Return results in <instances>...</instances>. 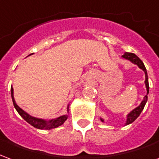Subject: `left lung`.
<instances>
[{
  "label": "left lung",
  "mask_w": 159,
  "mask_h": 159,
  "mask_svg": "<svg viewBox=\"0 0 159 159\" xmlns=\"http://www.w3.org/2000/svg\"><path fill=\"white\" fill-rule=\"evenodd\" d=\"M122 58L125 59H128L129 60L130 62H132L134 65L138 66V67L141 69L145 72V77H146V80H145V84H146V88H147V95L144 97L143 100L141 101V103L140 104L139 107H137L136 108H134L133 111H131L127 115V120H126V123L125 125H128V124H130L132 123L136 119L137 117L140 116V114L141 113V111H143L144 107H145V105L147 103V94L149 93V83H148V76H147V69L146 67L144 66L143 62L140 60V59L136 56L134 53H132V52H124V54L122 55ZM101 122H104L103 118H100Z\"/></svg>",
  "instance_id": "obj_1"
}]
</instances>
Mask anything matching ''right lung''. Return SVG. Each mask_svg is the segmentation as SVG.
<instances>
[{
	"instance_id": "1",
	"label": "right lung",
	"mask_w": 159,
	"mask_h": 159,
	"mask_svg": "<svg viewBox=\"0 0 159 159\" xmlns=\"http://www.w3.org/2000/svg\"><path fill=\"white\" fill-rule=\"evenodd\" d=\"M11 96H12L13 106L15 107V109L17 110V111L19 112V115H20L25 120L27 123H30V125H32L33 127H35L36 129L47 130L52 129H54V128H57V127L62 125L63 123L66 122V119L68 118V116H67V115H63V116H60V117H57V118L48 120V121L45 119H42V118H37V117H32V116H30V114L25 112L23 109H21V108L16 104L15 100H14V98H13V89H12V87H11ZM68 111H69V105H68V107H67V112H68Z\"/></svg>"
}]
</instances>
